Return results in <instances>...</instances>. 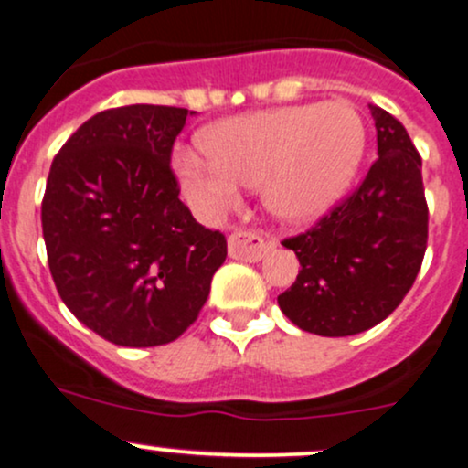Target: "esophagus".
I'll use <instances>...</instances> for the list:
<instances>
[{
  "instance_id": "34e87169",
  "label": "esophagus",
  "mask_w": 468,
  "mask_h": 468,
  "mask_svg": "<svg viewBox=\"0 0 468 468\" xmlns=\"http://www.w3.org/2000/svg\"><path fill=\"white\" fill-rule=\"evenodd\" d=\"M228 250L229 258H234V261L258 262L269 251V243H264L262 236L251 232V229H236V232L229 234Z\"/></svg>"
}]
</instances>
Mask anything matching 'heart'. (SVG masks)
<instances>
[{"instance_id":"b5f03b06","label":"heart","mask_w":468,"mask_h":468,"mask_svg":"<svg viewBox=\"0 0 468 468\" xmlns=\"http://www.w3.org/2000/svg\"><path fill=\"white\" fill-rule=\"evenodd\" d=\"M365 123L354 103L334 100L221 121L204 152L180 147L176 169L206 215H221L240 186H262L275 215L303 221L327 210L354 177Z\"/></svg>"}]
</instances>
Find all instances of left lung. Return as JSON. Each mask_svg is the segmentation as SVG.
I'll return each mask as SVG.
<instances>
[{"instance_id": "obj_1", "label": "left lung", "mask_w": 468, "mask_h": 468, "mask_svg": "<svg viewBox=\"0 0 468 468\" xmlns=\"http://www.w3.org/2000/svg\"><path fill=\"white\" fill-rule=\"evenodd\" d=\"M378 158L354 193L303 234L282 240L299 275L278 303L303 332L351 336L382 323L408 295L428 250L420 155L399 119L371 106Z\"/></svg>"}]
</instances>
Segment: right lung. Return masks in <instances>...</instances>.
<instances>
[{"mask_svg": "<svg viewBox=\"0 0 468 468\" xmlns=\"http://www.w3.org/2000/svg\"><path fill=\"white\" fill-rule=\"evenodd\" d=\"M186 117V108L152 103L97 112L49 169L40 218L58 295L123 347L180 338L228 256L225 236L177 197L171 152Z\"/></svg>", "mask_w": 468, "mask_h": 468, "instance_id": "obj_1", "label": "right lung"}]
</instances>
